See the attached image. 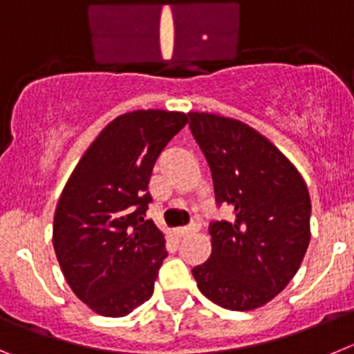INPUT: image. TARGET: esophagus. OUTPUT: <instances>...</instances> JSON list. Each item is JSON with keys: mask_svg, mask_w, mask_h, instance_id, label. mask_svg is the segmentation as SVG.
I'll return each mask as SVG.
<instances>
[{"mask_svg": "<svg viewBox=\"0 0 354 354\" xmlns=\"http://www.w3.org/2000/svg\"><path fill=\"white\" fill-rule=\"evenodd\" d=\"M199 222H192V224H189V225H185V227H180V229H176V234L180 238H185V236H189V234H192V232H197L199 231Z\"/></svg>", "mask_w": 354, "mask_h": 354, "instance_id": "34e87169", "label": "esophagus"}]
</instances>
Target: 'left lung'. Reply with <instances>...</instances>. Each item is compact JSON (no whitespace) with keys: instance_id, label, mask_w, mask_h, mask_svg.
Instances as JSON below:
<instances>
[{"instance_id":"1","label":"left lung","mask_w":354,"mask_h":354,"mask_svg":"<svg viewBox=\"0 0 354 354\" xmlns=\"http://www.w3.org/2000/svg\"><path fill=\"white\" fill-rule=\"evenodd\" d=\"M209 165L216 205L232 221H213L212 256L192 268L197 288L229 310L273 300L300 268L310 241V196L295 165L268 139L232 118L189 113Z\"/></svg>"}]
</instances>
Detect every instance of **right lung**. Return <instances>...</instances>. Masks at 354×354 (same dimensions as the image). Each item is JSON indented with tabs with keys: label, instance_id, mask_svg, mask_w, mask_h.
<instances>
[{
	"label": "right lung",
	"instance_id": "add662e5",
	"mask_svg": "<svg viewBox=\"0 0 354 354\" xmlns=\"http://www.w3.org/2000/svg\"><path fill=\"white\" fill-rule=\"evenodd\" d=\"M189 116L133 111L118 116L86 149L56 206L53 243L79 300L106 317H122L153 295L164 234L146 221L151 169Z\"/></svg>",
	"mask_w": 354,
	"mask_h": 354
}]
</instances>
